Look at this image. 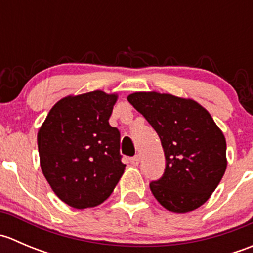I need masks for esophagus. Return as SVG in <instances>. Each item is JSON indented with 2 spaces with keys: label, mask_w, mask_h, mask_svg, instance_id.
I'll use <instances>...</instances> for the list:
<instances>
[{
  "label": "esophagus",
  "mask_w": 253,
  "mask_h": 253,
  "mask_svg": "<svg viewBox=\"0 0 253 253\" xmlns=\"http://www.w3.org/2000/svg\"><path fill=\"white\" fill-rule=\"evenodd\" d=\"M129 162H131V164L133 165V167H137V165L139 164V155H134V157H132L131 159H129Z\"/></svg>",
  "instance_id": "34e87169"
}]
</instances>
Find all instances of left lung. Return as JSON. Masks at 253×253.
<instances>
[{
  "label": "left lung",
  "mask_w": 253,
  "mask_h": 253,
  "mask_svg": "<svg viewBox=\"0 0 253 253\" xmlns=\"http://www.w3.org/2000/svg\"><path fill=\"white\" fill-rule=\"evenodd\" d=\"M159 136L165 154L162 177L150 191L168 211L188 213L208 201L226 169V142L211 114L191 99L157 91L127 96Z\"/></svg>",
  "instance_id": "1"
}]
</instances>
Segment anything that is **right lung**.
Here are the masks:
<instances>
[{"label":"right lung","instance_id":"add662e5","mask_svg":"<svg viewBox=\"0 0 253 253\" xmlns=\"http://www.w3.org/2000/svg\"><path fill=\"white\" fill-rule=\"evenodd\" d=\"M116 100V94L101 90L66 96L38 132L42 174L56 196L73 208L108 200L125 171L120 131L109 125Z\"/></svg>","mask_w":253,"mask_h":253}]
</instances>
